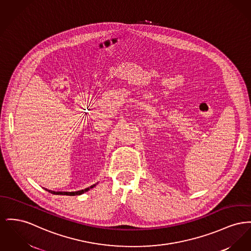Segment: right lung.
Returning a JSON list of instances; mask_svg holds the SVG:
<instances>
[{"label": "right lung", "mask_w": 251, "mask_h": 251, "mask_svg": "<svg viewBox=\"0 0 251 251\" xmlns=\"http://www.w3.org/2000/svg\"><path fill=\"white\" fill-rule=\"evenodd\" d=\"M96 186V184H94V185H92L91 187H89V188H86V189H84V190H81V191H77V192H54V191H48V190H46V191H48L49 192H51L52 194H58V195H70V196H74V195H80V194H82V193H84V192H88L90 189H92V188H94Z\"/></svg>", "instance_id": "add662e5"}]
</instances>
